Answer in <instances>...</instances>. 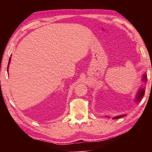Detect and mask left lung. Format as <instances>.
I'll return each mask as SVG.
<instances>
[{"instance_id":"obj_1","label":"left lung","mask_w":152,"mask_h":152,"mask_svg":"<svg viewBox=\"0 0 152 152\" xmlns=\"http://www.w3.org/2000/svg\"><path fill=\"white\" fill-rule=\"evenodd\" d=\"M146 75H145L144 77H143V80H144V81H146ZM144 93H145V90L142 89H140V90L138 91V93H137V98H136L137 101H140V100L141 99L142 97H143ZM124 116H125V115H121V116H118V117H113V118H114V119L119 118L122 117H124Z\"/></svg>"}]
</instances>
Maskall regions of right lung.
<instances>
[{"instance_id": "right-lung-1", "label": "right lung", "mask_w": 152, "mask_h": 152, "mask_svg": "<svg viewBox=\"0 0 152 152\" xmlns=\"http://www.w3.org/2000/svg\"><path fill=\"white\" fill-rule=\"evenodd\" d=\"M10 61H11V57L10 58V60H9V63H8V66L7 67H9V65H10Z\"/></svg>"}]
</instances>
